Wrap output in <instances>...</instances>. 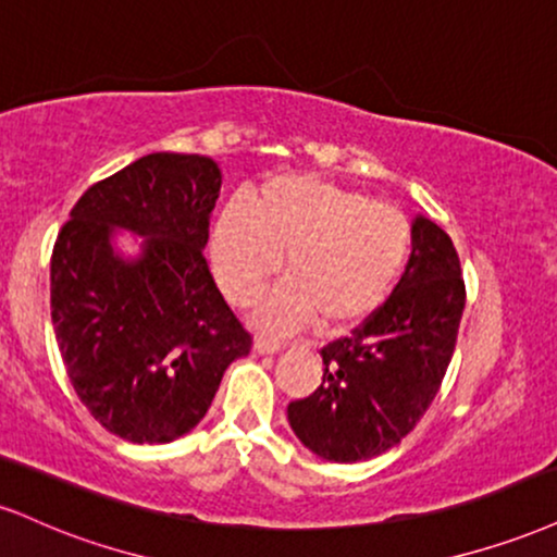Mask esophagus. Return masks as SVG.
Listing matches in <instances>:
<instances>
[{
  "instance_id": "1",
  "label": "esophagus",
  "mask_w": 557,
  "mask_h": 557,
  "mask_svg": "<svg viewBox=\"0 0 557 557\" xmlns=\"http://www.w3.org/2000/svg\"><path fill=\"white\" fill-rule=\"evenodd\" d=\"M283 343L274 337H264V334H257V339H253V350L261 352V355H270V352H277Z\"/></svg>"
}]
</instances>
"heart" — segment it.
I'll return each instance as SVG.
<instances>
[{
	"instance_id": "heart-1",
	"label": "heart",
	"mask_w": 557,
	"mask_h": 557,
	"mask_svg": "<svg viewBox=\"0 0 557 557\" xmlns=\"http://www.w3.org/2000/svg\"><path fill=\"white\" fill-rule=\"evenodd\" d=\"M410 251L397 207L319 176H274L244 202H227L212 227L223 290L249 300L285 257V283L257 304L272 330H345L384 304Z\"/></svg>"
}]
</instances>
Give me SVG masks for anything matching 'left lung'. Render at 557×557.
Here are the masks:
<instances>
[{
	"instance_id": "obj_1",
	"label": "left lung",
	"mask_w": 557,
	"mask_h": 557,
	"mask_svg": "<svg viewBox=\"0 0 557 557\" xmlns=\"http://www.w3.org/2000/svg\"><path fill=\"white\" fill-rule=\"evenodd\" d=\"M467 287L454 240L428 218L394 293L350 337L321 350V386L287 405L300 444L330 461H363L420 423L457 347Z\"/></svg>"
}]
</instances>
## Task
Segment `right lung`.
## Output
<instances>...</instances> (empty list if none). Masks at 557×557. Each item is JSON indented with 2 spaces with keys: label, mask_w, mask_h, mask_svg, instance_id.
I'll list each match as a JSON object with an SVG mask.
<instances>
[{
  "label": "right lung",
  "mask_w": 557,
  "mask_h": 557,
  "mask_svg": "<svg viewBox=\"0 0 557 557\" xmlns=\"http://www.w3.org/2000/svg\"><path fill=\"white\" fill-rule=\"evenodd\" d=\"M220 169L152 152L72 207L51 253V321L87 412L132 444H171L210 410L251 334L214 285L205 246ZM113 226L147 235L144 257L110 249Z\"/></svg>",
  "instance_id": "obj_1"
}]
</instances>
